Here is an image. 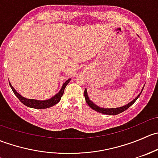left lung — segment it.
I'll return each instance as SVG.
<instances>
[{
	"label": "left lung",
	"instance_id": "obj_1",
	"mask_svg": "<svg viewBox=\"0 0 158 158\" xmlns=\"http://www.w3.org/2000/svg\"><path fill=\"white\" fill-rule=\"evenodd\" d=\"M143 89H144V88H143ZM142 90H143V89H142ZM141 92H142V91H141ZM141 93H140L139 95H138V96H137L136 98H135V99L132 100L131 102H129L128 104L125 105V106H122V107L114 108V109H104V108L98 107V106H96L95 103L92 102L91 101L90 99H89V98L88 96V94H87L86 89H85V92H84V95H85V102H86L87 104L89 105V106L92 109L95 110V111H98V112L102 113V114H109V115H115V114H120V113L123 112V111H125V110L128 109L131 106H132V105H133L134 103L135 102V101L138 99V97H139L140 95H141Z\"/></svg>",
	"mask_w": 158,
	"mask_h": 158
}]
</instances>
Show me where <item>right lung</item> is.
Wrapping results in <instances>:
<instances>
[{
    "label": "right lung",
    "mask_w": 158,
    "mask_h": 158,
    "mask_svg": "<svg viewBox=\"0 0 158 158\" xmlns=\"http://www.w3.org/2000/svg\"><path fill=\"white\" fill-rule=\"evenodd\" d=\"M71 80V79H69L68 80H66V82H64V84L62 86L61 89H60V92L57 94H56L54 96H52V98H49V99L47 100H36V99H29V98H26L22 96L21 95L18 93L17 91L14 89V87L11 85L10 82H9V84H10V86L12 91L14 92V95L18 98V99L23 103V105H25L26 106L30 108H33V109H47V108H50L52 106H55L56 104L59 102L61 99V97L63 96V93H64L65 88H66V85H68V83L69 82V81Z\"/></svg>",
    "instance_id": "add662e5"
}]
</instances>
